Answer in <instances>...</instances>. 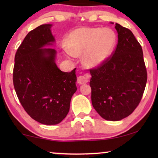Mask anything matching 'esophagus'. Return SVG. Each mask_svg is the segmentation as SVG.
I'll return each instance as SVG.
<instances>
[{"instance_id": "obj_1", "label": "esophagus", "mask_w": 158, "mask_h": 158, "mask_svg": "<svg viewBox=\"0 0 158 158\" xmlns=\"http://www.w3.org/2000/svg\"><path fill=\"white\" fill-rule=\"evenodd\" d=\"M77 81H78L79 84H84L88 83V81H89V79H88L85 76L81 75L78 77V79H77Z\"/></svg>"}]
</instances>
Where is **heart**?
I'll list each match as a JSON object with an SVG mask.
<instances>
[{
	"mask_svg": "<svg viewBox=\"0 0 158 158\" xmlns=\"http://www.w3.org/2000/svg\"><path fill=\"white\" fill-rule=\"evenodd\" d=\"M116 42V35L110 28H80L69 35L63 52L69 58L83 54L84 65L96 68L108 59Z\"/></svg>",
	"mask_w": 158,
	"mask_h": 158,
	"instance_id": "b5f03b06",
	"label": "heart"
}]
</instances>
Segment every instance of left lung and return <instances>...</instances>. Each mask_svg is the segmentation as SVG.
<instances>
[{
	"label": "left lung",
	"mask_w": 158,
	"mask_h": 158,
	"mask_svg": "<svg viewBox=\"0 0 158 158\" xmlns=\"http://www.w3.org/2000/svg\"><path fill=\"white\" fill-rule=\"evenodd\" d=\"M115 28L118 44L112 56L90 69L92 105L101 117L111 121L123 119L135 111L147 81L140 44L128 28L118 23Z\"/></svg>",
	"instance_id": "1"
}]
</instances>
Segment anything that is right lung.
Segmentation results:
<instances>
[{
	"label": "right lung",
	"instance_id": "add662e5",
	"mask_svg": "<svg viewBox=\"0 0 158 158\" xmlns=\"http://www.w3.org/2000/svg\"><path fill=\"white\" fill-rule=\"evenodd\" d=\"M52 24L29 32L15 57L13 84L21 105L35 121L56 125L66 117L71 98L77 89L76 68L62 72L55 62L56 51L43 48L55 38Z\"/></svg>",
	"mask_w": 158,
	"mask_h": 158
}]
</instances>
